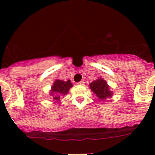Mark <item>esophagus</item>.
I'll return each mask as SVG.
<instances>
[{
  "mask_svg": "<svg viewBox=\"0 0 155 155\" xmlns=\"http://www.w3.org/2000/svg\"><path fill=\"white\" fill-rule=\"evenodd\" d=\"M77 84H79V85H84V81H80V82H79V83H77Z\"/></svg>",
  "mask_w": 155,
  "mask_h": 155,
  "instance_id": "34e87169",
  "label": "esophagus"
}]
</instances>
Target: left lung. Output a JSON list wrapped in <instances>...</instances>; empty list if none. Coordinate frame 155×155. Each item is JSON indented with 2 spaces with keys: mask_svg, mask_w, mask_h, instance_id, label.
I'll list each match as a JSON object with an SVG mask.
<instances>
[{
  "mask_svg": "<svg viewBox=\"0 0 155 155\" xmlns=\"http://www.w3.org/2000/svg\"><path fill=\"white\" fill-rule=\"evenodd\" d=\"M89 86L91 90L97 94V97L99 99H106L108 97H112V95H113V92L109 90V87H108L106 81L102 79L94 80L93 82L90 84Z\"/></svg>",
  "mask_w": 155,
  "mask_h": 155,
  "instance_id": "1",
  "label": "left lung"
}]
</instances>
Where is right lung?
<instances>
[{
	"instance_id": "obj_1",
	"label": "right lung",
	"mask_w": 155,
	"mask_h": 155,
	"mask_svg": "<svg viewBox=\"0 0 155 155\" xmlns=\"http://www.w3.org/2000/svg\"><path fill=\"white\" fill-rule=\"evenodd\" d=\"M71 87H72V84L71 83L70 80H68L67 82L59 80H55L52 86L51 92V96H53V100L54 101L60 100L61 96L68 94L69 89Z\"/></svg>"
}]
</instances>
